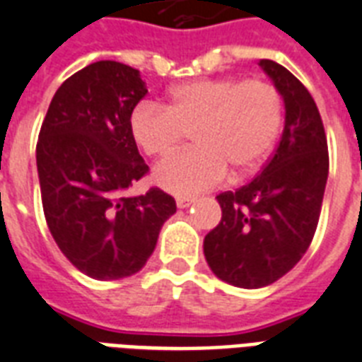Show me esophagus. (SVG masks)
Listing matches in <instances>:
<instances>
[{
	"label": "esophagus",
	"mask_w": 362,
	"mask_h": 362,
	"mask_svg": "<svg viewBox=\"0 0 362 362\" xmlns=\"http://www.w3.org/2000/svg\"><path fill=\"white\" fill-rule=\"evenodd\" d=\"M193 203H195V199H192V197H178V199H176V206H178V209H187V206H192Z\"/></svg>",
	"instance_id": "1"
}]
</instances>
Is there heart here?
Returning <instances> with one entry per match:
<instances>
[{"mask_svg":"<svg viewBox=\"0 0 362 362\" xmlns=\"http://www.w3.org/2000/svg\"><path fill=\"white\" fill-rule=\"evenodd\" d=\"M284 124V101L270 82L237 76L197 78L176 84L165 109L139 103L129 133L150 158H165L193 129L195 148L153 169V182L178 197H195L226 180L229 167L246 176L269 158Z\"/></svg>","mask_w":362,"mask_h":362,"instance_id":"obj_1","label":"heart"}]
</instances>
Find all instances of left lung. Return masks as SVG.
Returning <instances> with one entry per match:
<instances>
[{"mask_svg":"<svg viewBox=\"0 0 362 362\" xmlns=\"http://www.w3.org/2000/svg\"><path fill=\"white\" fill-rule=\"evenodd\" d=\"M259 67L284 99L280 144L261 175L216 197L221 221L203 244L210 270L244 289L274 284L300 261L314 238L329 176L325 129L310 92L272 59H259Z\"/></svg>","mask_w":362,"mask_h":362,"instance_id":"obj_1","label":"left lung"}]
</instances>
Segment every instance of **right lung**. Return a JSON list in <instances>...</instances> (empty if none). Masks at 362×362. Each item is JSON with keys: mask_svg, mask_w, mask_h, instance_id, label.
Instances as JSON below:
<instances>
[{"mask_svg": "<svg viewBox=\"0 0 362 362\" xmlns=\"http://www.w3.org/2000/svg\"><path fill=\"white\" fill-rule=\"evenodd\" d=\"M148 93L141 73L95 62L54 93L37 142V173L48 229L64 255L93 280L136 274L176 212L158 187L127 195L148 165L129 115Z\"/></svg>", "mask_w": 362, "mask_h": 362, "instance_id": "add662e5", "label": "right lung"}]
</instances>
